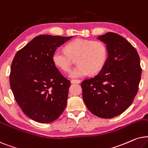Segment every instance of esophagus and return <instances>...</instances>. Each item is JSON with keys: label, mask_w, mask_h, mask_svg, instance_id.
I'll use <instances>...</instances> for the list:
<instances>
[{"label": "esophagus", "mask_w": 148, "mask_h": 148, "mask_svg": "<svg viewBox=\"0 0 148 148\" xmlns=\"http://www.w3.org/2000/svg\"><path fill=\"white\" fill-rule=\"evenodd\" d=\"M71 83L72 84H80V80H71Z\"/></svg>", "instance_id": "34e87169"}]
</instances>
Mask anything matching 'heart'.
Returning <instances> with one entry per match:
<instances>
[{"instance_id":"1","label":"heart","mask_w":148,"mask_h":148,"mask_svg":"<svg viewBox=\"0 0 148 148\" xmlns=\"http://www.w3.org/2000/svg\"><path fill=\"white\" fill-rule=\"evenodd\" d=\"M66 51L58 49L53 53L54 64L64 72L70 71L72 59L78 66L70 73V77L78 78L101 70L107 59V49L101 41L77 38L66 46Z\"/></svg>"}]
</instances>
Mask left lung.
Masks as SVG:
<instances>
[{"label": "left lung", "instance_id": "8db88e82", "mask_svg": "<svg viewBox=\"0 0 148 148\" xmlns=\"http://www.w3.org/2000/svg\"><path fill=\"white\" fill-rule=\"evenodd\" d=\"M106 45L108 58L101 72L81 83L82 98L88 110L102 119L123 113L138 91L141 68L136 49L113 32L99 36Z\"/></svg>", "mask_w": 148, "mask_h": 148}]
</instances>
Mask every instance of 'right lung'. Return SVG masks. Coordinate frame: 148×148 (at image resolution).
<instances>
[{"label":"right lung","mask_w":148,"mask_h":148,"mask_svg":"<svg viewBox=\"0 0 148 148\" xmlns=\"http://www.w3.org/2000/svg\"><path fill=\"white\" fill-rule=\"evenodd\" d=\"M72 37L37 36L13 58L10 86L21 110L33 121L51 123L66 108L70 82L57 68L52 56Z\"/></svg>","instance_id":"right-lung-1"}]
</instances>
